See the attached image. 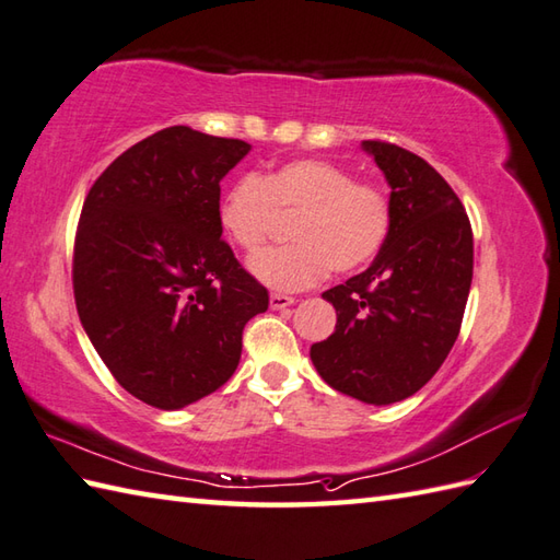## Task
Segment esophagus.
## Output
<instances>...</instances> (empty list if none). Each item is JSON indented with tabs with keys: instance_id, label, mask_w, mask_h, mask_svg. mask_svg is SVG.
Listing matches in <instances>:
<instances>
[{
	"instance_id": "34e87169",
	"label": "esophagus",
	"mask_w": 560,
	"mask_h": 560,
	"mask_svg": "<svg viewBox=\"0 0 560 560\" xmlns=\"http://www.w3.org/2000/svg\"><path fill=\"white\" fill-rule=\"evenodd\" d=\"M295 299H291V295H283V293H271L269 295V305L273 307V311H283V307L293 305Z\"/></svg>"
}]
</instances>
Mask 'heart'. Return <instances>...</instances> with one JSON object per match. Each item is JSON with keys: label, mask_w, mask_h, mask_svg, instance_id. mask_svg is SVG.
<instances>
[{"label": "heart", "mask_w": 560, "mask_h": 560, "mask_svg": "<svg viewBox=\"0 0 560 560\" xmlns=\"http://www.w3.org/2000/svg\"><path fill=\"white\" fill-rule=\"evenodd\" d=\"M277 217H293V245L249 261L255 277L279 291H301L329 269L349 273L383 249L392 211L377 185L355 183L337 163L301 159L267 175H245L221 199L223 231L247 255H257L277 231Z\"/></svg>", "instance_id": "b5f03b06"}]
</instances>
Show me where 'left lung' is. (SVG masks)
<instances>
[{
    "mask_svg": "<svg viewBox=\"0 0 560 560\" xmlns=\"http://www.w3.org/2000/svg\"><path fill=\"white\" fill-rule=\"evenodd\" d=\"M389 185V235L373 265L323 299L337 327L313 343L319 377L375 407L419 392L457 341L471 287L474 237L459 197L416 153L363 141Z\"/></svg>",
    "mask_w": 560,
    "mask_h": 560,
    "instance_id": "obj_1",
    "label": "left lung"
}]
</instances>
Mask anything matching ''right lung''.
<instances>
[{"instance_id":"obj_1","label":"right lung","mask_w":560,"mask_h":560,"mask_svg":"<svg viewBox=\"0 0 560 560\" xmlns=\"http://www.w3.org/2000/svg\"><path fill=\"white\" fill-rule=\"evenodd\" d=\"M247 141L168 127L117 156L83 201L79 319L129 395L163 411L235 373L247 319L269 293L221 241V180Z\"/></svg>"}]
</instances>
